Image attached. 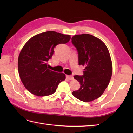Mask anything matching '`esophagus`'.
Here are the masks:
<instances>
[{"label": "esophagus", "mask_w": 133, "mask_h": 133, "mask_svg": "<svg viewBox=\"0 0 133 133\" xmlns=\"http://www.w3.org/2000/svg\"><path fill=\"white\" fill-rule=\"evenodd\" d=\"M66 78H67V79H69V80L72 81V80L74 79V78H73V77H72V75H67L66 76Z\"/></svg>", "instance_id": "esophagus-1"}]
</instances>
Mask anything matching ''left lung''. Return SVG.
Segmentation results:
<instances>
[{
	"mask_svg": "<svg viewBox=\"0 0 133 133\" xmlns=\"http://www.w3.org/2000/svg\"><path fill=\"white\" fill-rule=\"evenodd\" d=\"M71 42L78 51L79 65L85 67L83 75H74L81 87L72 94L83 102L92 101L103 94L111 79L112 65L110 52L103 42L92 35H76Z\"/></svg>",
	"mask_w": 133,
	"mask_h": 133,
	"instance_id": "obj_1",
	"label": "left lung"
}]
</instances>
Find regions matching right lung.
<instances>
[{
    "label": "right lung",
    "mask_w": 133,
    "mask_h": 133,
    "mask_svg": "<svg viewBox=\"0 0 133 133\" xmlns=\"http://www.w3.org/2000/svg\"><path fill=\"white\" fill-rule=\"evenodd\" d=\"M70 39V35L49 31L32 36L24 45L18 57V72L25 88L31 94L50 95L65 80L64 73L49 69L47 63L56 45L67 43Z\"/></svg>",
    "instance_id": "obj_1"
}]
</instances>
